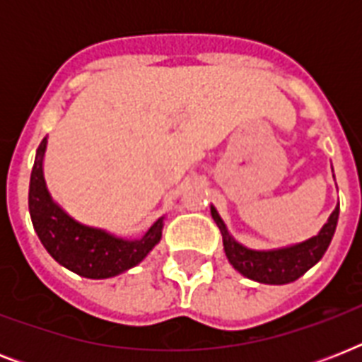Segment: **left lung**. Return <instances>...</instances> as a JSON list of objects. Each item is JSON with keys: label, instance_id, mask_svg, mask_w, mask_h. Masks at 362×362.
<instances>
[{"label": "left lung", "instance_id": "obj_1", "mask_svg": "<svg viewBox=\"0 0 362 362\" xmlns=\"http://www.w3.org/2000/svg\"><path fill=\"white\" fill-rule=\"evenodd\" d=\"M212 218L218 223L223 237V250L229 259V263L250 280L261 281V284H270V286H281L289 281L298 280L300 276L314 267L323 255L327 247L331 244L334 231H337L338 212L340 209L332 210L329 216V221L321 227V231L315 237L300 244H293L287 247H278V250H250V247L238 244L235 238L229 235L226 223L218 214L214 206H210Z\"/></svg>", "mask_w": 362, "mask_h": 362}]
</instances>
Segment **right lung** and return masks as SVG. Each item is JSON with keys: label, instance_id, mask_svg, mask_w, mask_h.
Returning a JSON list of instances; mask_svg holds the SVG:
<instances>
[{"label": "right lung", "instance_id": "add662e5", "mask_svg": "<svg viewBox=\"0 0 362 362\" xmlns=\"http://www.w3.org/2000/svg\"><path fill=\"white\" fill-rule=\"evenodd\" d=\"M47 150V139L37 148L35 163L30 178V216L37 237L65 269L78 276L103 280L112 278L139 264L152 247L161 240L163 218L153 223L144 237L125 240L95 227L82 226L67 216L54 203L47 189L42 175V158Z\"/></svg>", "mask_w": 362, "mask_h": 362}]
</instances>
